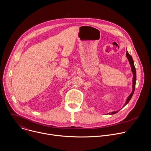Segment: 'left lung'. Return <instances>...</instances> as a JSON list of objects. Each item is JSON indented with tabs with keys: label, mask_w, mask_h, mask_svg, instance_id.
<instances>
[{
	"label": "left lung",
	"mask_w": 151,
	"mask_h": 151,
	"mask_svg": "<svg viewBox=\"0 0 151 151\" xmlns=\"http://www.w3.org/2000/svg\"><path fill=\"white\" fill-rule=\"evenodd\" d=\"M126 56L127 57V58L128 59V61H129V63H130V65H131V68H132V72L133 73V91H132V93H131V94L129 96L127 99V101L124 106V107L130 101V100H131L133 94H134V90H135V86H136V68L134 67V61H133V59L132 58V57L129 54V53L128 52V51H127L126 52ZM118 111H116V112H112L111 113H108L110 115H112V114H115L118 112Z\"/></svg>",
	"instance_id": "1"
}]
</instances>
